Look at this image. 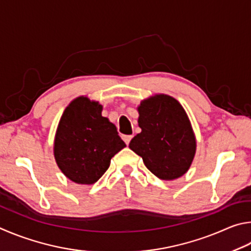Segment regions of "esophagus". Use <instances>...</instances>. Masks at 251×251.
<instances>
[{
	"mask_svg": "<svg viewBox=\"0 0 251 251\" xmlns=\"http://www.w3.org/2000/svg\"><path fill=\"white\" fill-rule=\"evenodd\" d=\"M122 139H123V141H125L126 144H129V142L131 141V139H132V135H123Z\"/></svg>",
	"mask_w": 251,
	"mask_h": 251,
	"instance_id": "esophagus-1",
	"label": "esophagus"
}]
</instances>
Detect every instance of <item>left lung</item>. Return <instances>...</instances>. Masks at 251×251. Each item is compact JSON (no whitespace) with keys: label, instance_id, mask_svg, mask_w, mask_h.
Wrapping results in <instances>:
<instances>
[{"label":"left lung","instance_id":"obj_1","mask_svg":"<svg viewBox=\"0 0 251 251\" xmlns=\"http://www.w3.org/2000/svg\"><path fill=\"white\" fill-rule=\"evenodd\" d=\"M138 111L141 132L131 140L129 148L155 176L164 181L181 177L196 152L194 131L182 104L160 94L141 101Z\"/></svg>","mask_w":251,"mask_h":251}]
</instances>
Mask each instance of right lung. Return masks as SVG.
<instances>
[{"mask_svg":"<svg viewBox=\"0 0 251 251\" xmlns=\"http://www.w3.org/2000/svg\"><path fill=\"white\" fill-rule=\"evenodd\" d=\"M102 105L87 97L70 102L57 126L54 155L61 172L77 184L96 183L112 156L126 147L116 126L101 116Z\"/></svg>","mask_w":251,"mask_h":251,"instance_id":"1","label":"right lung"}]
</instances>
